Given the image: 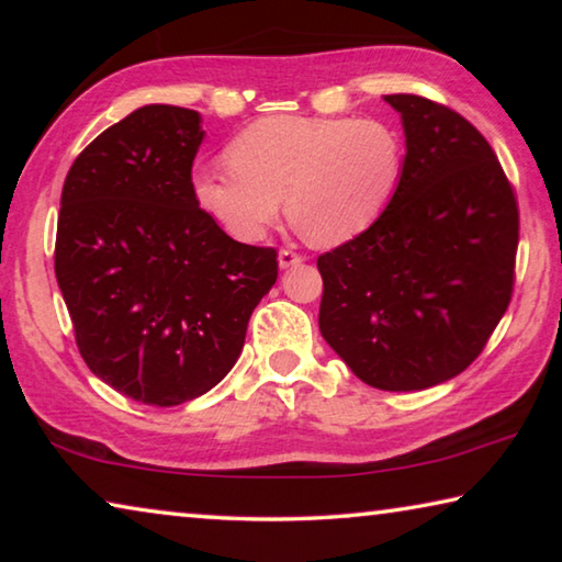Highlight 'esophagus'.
Instances as JSON below:
<instances>
[{
  "mask_svg": "<svg viewBox=\"0 0 562 562\" xmlns=\"http://www.w3.org/2000/svg\"><path fill=\"white\" fill-rule=\"evenodd\" d=\"M278 262H280L282 270H288V268H294V265L302 262V255L294 252V250H280Z\"/></svg>",
  "mask_w": 562,
  "mask_h": 562,
  "instance_id": "esophagus-1",
  "label": "esophagus"
}]
</instances>
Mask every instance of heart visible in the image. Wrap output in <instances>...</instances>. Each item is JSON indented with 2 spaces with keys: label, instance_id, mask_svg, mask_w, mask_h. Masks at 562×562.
Returning <instances> with one entry per match:
<instances>
[{
  "label": "heart",
  "instance_id": "obj_1",
  "mask_svg": "<svg viewBox=\"0 0 562 562\" xmlns=\"http://www.w3.org/2000/svg\"><path fill=\"white\" fill-rule=\"evenodd\" d=\"M227 158L231 166L195 170L193 193L240 243H260L282 201L310 243H349L382 217L404 173L402 138L379 119H262Z\"/></svg>",
  "mask_w": 562,
  "mask_h": 562
}]
</instances>
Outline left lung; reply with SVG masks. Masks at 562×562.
Masks as SVG:
<instances>
[{"instance_id": "obj_1", "label": "left lung", "mask_w": 562, "mask_h": 562, "mask_svg": "<svg viewBox=\"0 0 562 562\" xmlns=\"http://www.w3.org/2000/svg\"><path fill=\"white\" fill-rule=\"evenodd\" d=\"M406 156L382 217L319 255V331L361 382L418 392L461 374L508 310L518 205L488 140L459 113L414 93Z\"/></svg>"}]
</instances>
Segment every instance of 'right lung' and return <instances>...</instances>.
I'll return each instance as SVG.
<instances>
[{"mask_svg":"<svg viewBox=\"0 0 562 562\" xmlns=\"http://www.w3.org/2000/svg\"><path fill=\"white\" fill-rule=\"evenodd\" d=\"M198 111L148 103L93 138L61 190L54 270L76 345L133 402L178 406L235 367L278 252L233 240L195 201Z\"/></svg>","mask_w":562,"mask_h":562,"instance_id":"obj_1","label":"right lung"}]
</instances>
